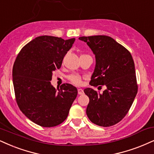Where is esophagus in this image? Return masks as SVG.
<instances>
[{"instance_id":"obj_1","label":"esophagus","mask_w":154,"mask_h":154,"mask_svg":"<svg viewBox=\"0 0 154 154\" xmlns=\"http://www.w3.org/2000/svg\"><path fill=\"white\" fill-rule=\"evenodd\" d=\"M78 94L79 95H82L83 94V91L81 88H79L78 89Z\"/></svg>"}]
</instances>
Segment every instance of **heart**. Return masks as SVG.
I'll return each instance as SVG.
<instances>
[{
	"mask_svg": "<svg viewBox=\"0 0 154 154\" xmlns=\"http://www.w3.org/2000/svg\"><path fill=\"white\" fill-rule=\"evenodd\" d=\"M68 79L71 83H73L74 85H76V86H79V85H81V83H82L81 76L78 75V74H71V75H69L68 76Z\"/></svg>",
	"mask_w": 154,
	"mask_h": 154,
	"instance_id": "b5f03b06",
	"label": "heart"
}]
</instances>
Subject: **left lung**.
Returning <instances> with one entry per match:
<instances>
[{"label":"left lung","mask_w":154,"mask_h":154,"mask_svg":"<svg viewBox=\"0 0 154 154\" xmlns=\"http://www.w3.org/2000/svg\"><path fill=\"white\" fill-rule=\"evenodd\" d=\"M96 56V67L90 85L106 86L100 94L84 89L89 103L86 114L92 123L109 127L126 116L138 91L135 66L131 53L107 35L79 37Z\"/></svg>","instance_id":"1"}]
</instances>
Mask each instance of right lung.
<instances>
[{
	"instance_id": "obj_1",
	"label": "right lung",
	"mask_w": 154,
	"mask_h": 154,
	"mask_svg": "<svg viewBox=\"0 0 154 154\" xmlns=\"http://www.w3.org/2000/svg\"><path fill=\"white\" fill-rule=\"evenodd\" d=\"M75 38L42 35L23 47L13 68V83L19 109L33 123L54 127L67 118L77 88L64 83L56 90L51 81Z\"/></svg>"
}]
</instances>
